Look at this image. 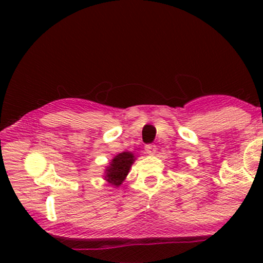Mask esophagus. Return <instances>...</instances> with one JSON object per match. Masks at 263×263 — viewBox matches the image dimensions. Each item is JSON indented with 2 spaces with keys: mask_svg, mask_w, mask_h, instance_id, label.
I'll return each instance as SVG.
<instances>
[{
  "mask_svg": "<svg viewBox=\"0 0 263 263\" xmlns=\"http://www.w3.org/2000/svg\"><path fill=\"white\" fill-rule=\"evenodd\" d=\"M145 151H146V153H148V154H154L157 152V147L154 145H146Z\"/></svg>",
  "mask_w": 263,
  "mask_h": 263,
  "instance_id": "obj_1",
  "label": "esophagus"
}]
</instances>
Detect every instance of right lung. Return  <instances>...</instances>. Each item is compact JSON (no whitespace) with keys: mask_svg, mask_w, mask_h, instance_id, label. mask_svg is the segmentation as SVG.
Wrapping results in <instances>:
<instances>
[{"mask_svg":"<svg viewBox=\"0 0 263 263\" xmlns=\"http://www.w3.org/2000/svg\"><path fill=\"white\" fill-rule=\"evenodd\" d=\"M136 157L133 152H122L115 156L104 171V179L112 186L118 188L130 171Z\"/></svg>","mask_w":263,"mask_h":263,"instance_id":"add662e5","label":"right lung"}]
</instances>
